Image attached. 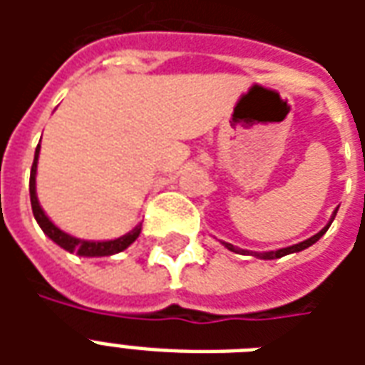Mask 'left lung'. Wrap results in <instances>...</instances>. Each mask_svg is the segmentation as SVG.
Here are the masks:
<instances>
[{"label": "left lung", "mask_w": 365, "mask_h": 365, "mask_svg": "<svg viewBox=\"0 0 365 365\" xmlns=\"http://www.w3.org/2000/svg\"><path fill=\"white\" fill-rule=\"evenodd\" d=\"M338 211V209H336ZM336 211H334V215H332V219H330V222L334 221V217H336ZM330 222L324 227L322 230H319L317 235H313L311 238H307V240H303V242H299V245H293V246H287V248H279V250H275V252H248V250H240V248H235L232 245H227V242H222V245L227 246L229 250H232V252H238V254H252V256H256V258H262V260H275V258H282V256H287V254H293V252H301V250H305V248H309V246H313L319 238L329 230Z\"/></svg>", "instance_id": "1"}]
</instances>
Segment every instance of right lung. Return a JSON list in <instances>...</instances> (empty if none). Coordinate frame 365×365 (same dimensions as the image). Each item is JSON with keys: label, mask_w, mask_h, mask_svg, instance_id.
Here are the masks:
<instances>
[{"label": "right lung", "mask_w": 365, "mask_h": 365, "mask_svg": "<svg viewBox=\"0 0 365 365\" xmlns=\"http://www.w3.org/2000/svg\"><path fill=\"white\" fill-rule=\"evenodd\" d=\"M38 152H41V143L35 150V160H33V168H31V182H29V193H31V207H33V215H35L38 227L43 229L46 237L51 238L52 242H56L60 248H64L68 252H76L78 256H86V258H101V256H113V254L123 252L125 248L135 242L138 235H140V227L138 225L135 229L123 235V237L115 238V240H103V242H93V240H82L72 235H68L64 230H60L54 222L44 215L43 207L36 199V187H35V175H36V162H38Z\"/></svg>", "instance_id": "1"}]
</instances>
